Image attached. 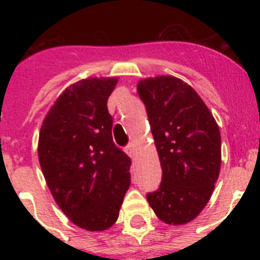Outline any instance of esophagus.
<instances>
[{
	"mask_svg": "<svg viewBox=\"0 0 260 260\" xmlns=\"http://www.w3.org/2000/svg\"><path fill=\"white\" fill-rule=\"evenodd\" d=\"M126 153H127V155L130 156V157H133V158L135 157V147H134V144L130 143L127 147H126Z\"/></svg>",
	"mask_w": 260,
	"mask_h": 260,
	"instance_id": "obj_1",
	"label": "esophagus"
}]
</instances>
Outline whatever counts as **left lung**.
Wrapping results in <instances>:
<instances>
[{
  "instance_id": "8db88e82",
  "label": "left lung",
  "mask_w": 260,
  "mask_h": 260,
  "mask_svg": "<svg viewBox=\"0 0 260 260\" xmlns=\"http://www.w3.org/2000/svg\"><path fill=\"white\" fill-rule=\"evenodd\" d=\"M162 177L147 201L171 225L187 224L212 195L221 164V137L212 113L194 88L171 75L139 80Z\"/></svg>"
}]
</instances>
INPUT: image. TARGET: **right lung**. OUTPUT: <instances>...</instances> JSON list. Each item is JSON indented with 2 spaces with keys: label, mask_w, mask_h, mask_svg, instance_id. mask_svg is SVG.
<instances>
[{
  "label": "right lung",
  "mask_w": 260,
  "mask_h": 260,
  "mask_svg": "<svg viewBox=\"0 0 260 260\" xmlns=\"http://www.w3.org/2000/svg\"><path fill=\"white\" fill-rule=\"evenodd\" d=\"M117 82L88 78L71 84L39 135V161L53 198L71 222L89 232L117 221L130 186L132 160L114 144L107 107Z\"/></svg>",
  "instance_id": "right-lung-1"
}]
</instances>
